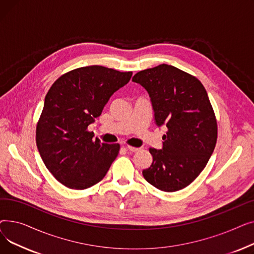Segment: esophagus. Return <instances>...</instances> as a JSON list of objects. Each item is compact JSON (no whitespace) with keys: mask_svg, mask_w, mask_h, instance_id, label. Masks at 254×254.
Here are the masks:
<instances>
[{"mask_svg":"<svg viewBox=\"0 0 254 254\" xmlns=\"http://www.w3.org/2000/svg\"><path fill=\"white\" fill-rule=\"evenodd\" d=\"M127 149L129 151V152H137L140 150V148L138 147H134V146H127Z\"/></svg>","mask_w":254,"mask_h":254,"instance_id":"esophagus-1","label":"esophagus"}]
</instances>
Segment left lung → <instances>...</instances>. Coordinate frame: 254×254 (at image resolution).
Here are the masks:
<instances>
[{
  "mask_svg": "<svg viewBox=\"0 0 254 254\" xmlns=\"http://www.w3.org/2000/svg\"><path fill=\"white\" fill-rule=\"evenodd\" d=\"M132 81L150 97L157 127L166 126L163 148H149L153 161L145 180L163 191L190 185L206 167L217 140V123L203 84L170 64L138 72Z\"/></svg>",
  "mask_w": 254,
  "mask_h": 254,
  "instance_id": "obj_1",
  "label": "left lung"
}]
</instances>
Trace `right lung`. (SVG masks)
Returning a JSON list of instances; mask_svg holds the SVG:
<instances>
[{
    "mask_svg": "<svg viewBox=\"0 0 254 254\" xmlns=\"http://www.w3.org/2000/svg\"><path fill=\"white\" fill-rule=\"evenodd\" d=\"M131 72L88 65L62 75L48 90L36 128V142L46 168L72 190L100 182L118 155L119 144L93 140L87 127L102 114Z\"/></svg>",
    "mask_w": 254,
    "mask_h": 254,
    "instance_id": "1",
    "label": "right lung"
}]
</instances>
